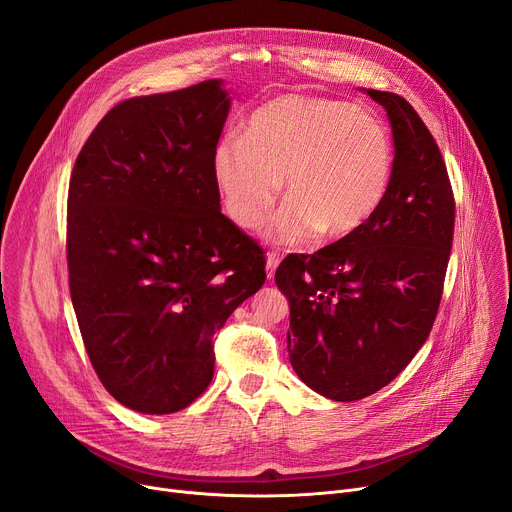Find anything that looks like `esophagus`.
Wrapping results in <instances>:
<instances>
[{
    "mask_svg": "<svg viewBox=\"0 0 512 512\" xmlns=\"http://www.w3.org/2000/svg\"><path fill=\"white\" fill-rule=\"evenodd\" d=\"M278 263H280V255L278 253H267V257H265V272H267V278H270V280H274V276H276Z\"/></svg>",
    "mask_w": 512,
    "mask_h": 512,
    "instance_id": "obj_1",
    "label": "esophagus"
}]
</instances>
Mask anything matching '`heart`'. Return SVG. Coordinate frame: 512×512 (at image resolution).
<instances>
[{"mask_svg": "<svg viewBox=\"0 0 512 512\" xmlns=\"http://www.w3.org/2000/svg\"><path fill=\"white\" fill-rule=\"evenodd\" d=\"M392 170V141L378 118L299 93L257 107L245 139L220 141L211 157L224 211L245 230L265 222L284 180L288 199L265 230L284 245L359 232L382 207Z\"/></svg>", "mask_w": 512, "mask_h": 512, "instance_id": "1", "label": "heart"}]
</instances>
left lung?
<instances>
[{
    "mask_svg": "<svg viewBox=\"0 0 512 512\" xmlns=\"http://www.w3.org/2000/svg\"><path fill=\"white\" fill-rule=\"evenodd\" d=\"M363 93L392 126L388 195L359 232L286 257L276 270L290 305V365L338 402L378 392L417 355L438 315L454 232L452 188L432 132L400 95Z\"/></svg>",
    "mask_w": 512,
    "mask_h": 512,
    "instance_id": "left-lung-1",
    "label": "left lung"
}]
</instances>
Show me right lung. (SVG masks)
<instances>
[{
    "label": "right lung",
    "instance_id": "add662e5",
    "mask_svg": "<svg viewBox=\"0 0 512 512\" xmlns=\"http://www.w3.org/2000/svg\"><path fill=\"white\" fill-rule=\"evenodd\" d=\"M224 80L132 97L80 149L68 191L70 297L120 405L176 413L213 378V334L263 286L261 247L228 220L211 157Z\"/></svg>",
    "mask_w": 512,
    "mask_h": 512
}]
</instances>
